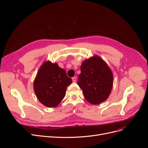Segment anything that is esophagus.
<instances>
[{
  "label": "esophagus",
  "mask_w": 148,
  "mask_h": 148,
  "mask_svg": "<svg viewBox=\"0 0 148 148\" xmlns=\"http://www.w3.org/2000/svg\"><path fill=\"white\" fill-rule=\"evenodd\" d=\"M72 81H73V82H74V83H75L76 82H77V77H73V78H72Z\"/></svg>",
  "instance_id": "1"
}]
</instances>
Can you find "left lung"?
I'll return each mask as SVG.
<instances>
[{
    "mask_svg": "<svg viewBox=\"0 0 148 148\" xmlns=\"http://www.w3.org/2000/svg\"><path fill=\"white\" fill-rule=\"evenodd\" d=\"M78 85L84 98L92 104H99L108 98L113 86V75L101 58L92 57L81 65Z\"/></svg>",
    "mask_w": 148,
    "mask_h": 148,
    "instance_id": "obj_1",
    "label": "left lung"
}]
</instances>
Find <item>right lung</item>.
Returning <instances> with one entry per match:
<instances>
[{
  "label": "right lung",
  "instance_id": "add662e5",
  "mask_svg": "<svg viewBox=\"0 0 148 148\" xmlns=\"http://www.w3.org/2000/svg\"><path fill=\"white\" fill-rule=\"evenodd\" d=\"M72 82L65 70L57 64L46 62L40 68L34 82V90L43 105L54 107L65 96L66 89Z\"/></svg>",
  "mask_w": 148,
  "mask_h": 148
}]
</instances>
